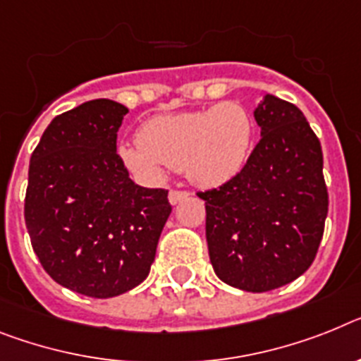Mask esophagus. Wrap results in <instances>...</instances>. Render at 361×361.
Masks as SVG:
<instances>
[{"instance_id": "1", "label": "esophagus", "mask_w": 361, "mask_h": 361, "mask_svg": "<svg viewBox=\"0 0 361 361\" xmlns=\"http://www.w3.org/2000/svg\"><path fill=\"white\" fill-rule=\"evenodd\" d=\"M187 196H189V192H187V190H181V189H171V192H169V200H171V204H178V202H181V200H185Z\"/></svg>"}]
</instances>
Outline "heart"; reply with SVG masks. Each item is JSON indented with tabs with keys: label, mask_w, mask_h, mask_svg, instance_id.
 <instances>
[{
	"label": "heart",
	"mask_w": 361,
	"mask_h": 361,
	"mask_svg": "<svg viewBox=\"0 0 361 361\" xmlns=\"http://www.w3.org/2000/svg\"><path fill=\"white\" fill-rule=\"evenodd\" d=\"M255 124L238 102L204 110L156 115L139 128V145H121L123 163L156 178L161 165L185 171L198 185H218L240 171L250 156Z\"/></svg>",
	"instance_id": "b5f03b06"
}]
</instances>
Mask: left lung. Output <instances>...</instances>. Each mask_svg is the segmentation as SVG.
<instances>
[{
  "instance_id": "8db88e82",
  "label": "left lung",
  "mask_w": 361,
  "mask_h": 361,
  "mask_svg": "<svg viewBox=\"0 0 361 361\" xmlns=\"http://www.w3.org/2000/svg\"><path fill=\"white\" fill-rule=\"evenodd\" d=\"M260 139L240 172L196 195L214 274L246 292H269L310 268L329 213L321 143L298 106L266 95Z\"/></svg>"
}]
</instances>
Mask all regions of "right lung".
<instances>
[{
	"label": "right lung",
	"mask_w": 361,
	"mask_h": 361,
	"mask_svg": "<svg viewBox=\"0 0 361 361\" xmlns=\"http://www.w3.org/2000/svg\"><path fill=\"white\" fill-rule=\"evenodd\" d=\"M128 108L95 99L56 115L29 163L25 226L42 268L87 298L147 279L172 205L169 190L128 178L117 130Z\"/></svg>",
	"instance_id": "add662e5"
}]
</instances>
